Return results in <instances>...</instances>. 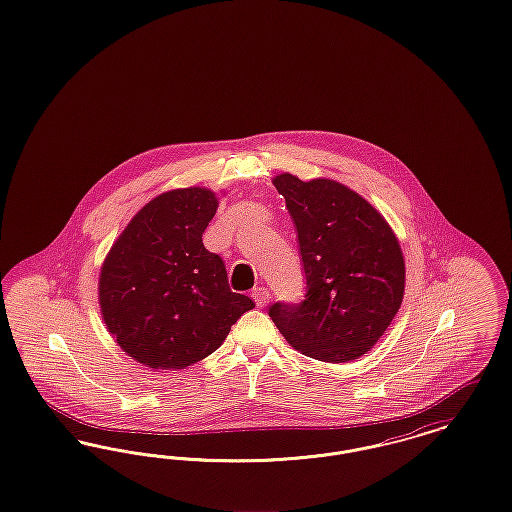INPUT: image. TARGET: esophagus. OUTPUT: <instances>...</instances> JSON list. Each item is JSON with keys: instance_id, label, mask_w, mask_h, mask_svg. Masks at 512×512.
Here are the masks:
<instances>
[{"instance_id": "obj_1", "label": "esophagus", "mask_w": 512, "mask_h": 512, "mask_svg": "<svg viewBox=\"0 0 512 512\" xmlns=\"http://www.w3.org/2000/svg\"><path fill=\"white\" fill-rule=\"evenodd\" d=\"M251 297H253V301H255L257 307H265L268 303V299H270V293H268L267 288H255V290L251 292Z\"/></svg>"}]
</instances>
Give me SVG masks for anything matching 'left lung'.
Segmentation results:
<instances>
[{"instance_id":"8db88e82","label":"left lung","mask_w":512,"mask_h":512,"mask_svg":"<svg viewBox=\"0 0 512 512\" xmlns=\"http://www.w3.org/2000/svg\"><path fill=\"white\" fill-rule=\"evenodd\" d=\"M297 228L305 295L276 301L268 317L297 351L353 361L380 340L401 307L405 263L386 219L340 182L274 178Z\"/></svg>"}]
</instances>
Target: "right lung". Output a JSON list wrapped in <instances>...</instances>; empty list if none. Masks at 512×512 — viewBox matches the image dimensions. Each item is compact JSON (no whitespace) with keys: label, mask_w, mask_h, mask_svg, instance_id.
I'll list each match as a JSON object with an SVG mask.
<instances>
[{"label":"right lung","mask_w":512,"mask_h":512,"mask_svg":"<svg viewBox=\"0 0 512 512\" xmlns=\"http://www.w3.org/2000/svg\"><path fill=\"white\" fill-rule=\"evenodd\" d=\"M219 201L205 188L151 199L111 247L99 276V305L122 349L151 368H186L219 349L255 303L228 286L203 232Z\"/></svg>","instance_id":"obj_1"}]
</instances>
